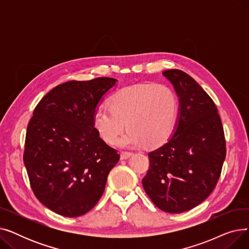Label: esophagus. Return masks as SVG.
I'll list each match as a JSON object with an SVG mask.
<instances>
[{
	"mask_svg": "<svg viewBox=\"0 0 249 249\" xmlns=\"http://www.w3.org/2000/svg\"><path fill=\"white\" fill-rule=\"evenodd\" d=\"M133 153L130 152V151H122L121 152V160H127L129 159L130 156H131Z\"/></svg>",
	"mask_w": 249,
	"mask_h": 249,
	"instance_id": "1",
	"label": "esophagus"
}]
</instances>
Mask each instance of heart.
Wrapping results in <instances>:
<instances>
[{
	"label": "heart",
	"instance_id": "1",
	"mask_svg": "<svg viewBox=\"0 0 249 249\" xmlns=\"http://www.w3.org/2000/svg\"><path fill=\"white\" fill-rule=\"evenodd\" d=\"M110 107L100 106L93 115V125L108 144L118 141L121 147L163 144L175 131L178 101L175 91L164 85H136L113 95Z\"/></svg>",
	"mask_w": 249,
	"mask_h": 249
}]
</instances>
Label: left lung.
<instances>
[{"mask_svg":"<svg viewBox=\"0 0 249 249\" xmlns=\"http://www.w3.org/2000/svg\"><path fill=\"white\" fill-rule=\"evenodd\" d=\"M162 74L178 97L174 134L148 153L142 186L167 213H182L206 200L216 187L226 156V142L213 100L192 76L179 70Z\"/></svg>","mask_w":249,"mask_h":249,"instance_id":"left-lung-1","label":"left lung"}]
</instances>
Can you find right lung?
Here are the masks:
<instances>
[{"mask_svg":"<svg viewBox=\"0 0 249 249\" xmlns=\"http://www.w3.org/2000/svg\"><path fill=\"white\" fill-rule=\"evenodd\" d=\"M112 77L63 83L38 103L28 123L24 164L35 197L65 217L99 202L120 155L100 137L93 115L116 85Z\"/></svg>","mask_w":249,"mask_h":249,"instance_id":"add662e5","label":"right lung"}]
</instances>
